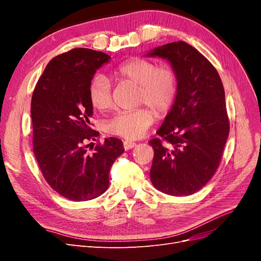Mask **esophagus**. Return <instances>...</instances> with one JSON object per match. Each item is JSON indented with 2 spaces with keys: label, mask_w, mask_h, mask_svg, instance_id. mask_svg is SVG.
Listing matches in <instances>:
<instances>
[{
  "label": "esophagus",
  "mask_w": 261,
  "mask_h": 261,
  "mask_svg": "<svg viewBox=\"0 0 261 261\" xmlns=\"http://www.w3.org/2000/svg\"><path fill=\"white\" fill-rule=\"evenodd\" d=\"M123 146L125 150H129L136 146V143H133V141H129V140H125L123 143Z\"/></svg>",
  "instance_id": "1"
}]
</instances>
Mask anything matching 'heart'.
I'll use <instances>...</instances> for the list:
<instances>
[{
	"label": "heart",
	"instance_id": "heart-1",
	"mask_svg": "<svg viewBox=\"0 0 261 261\" xmlns=\"http://www.w3.org/2000/svg\"><path fill=\"white\" fill-rule=\"evenodd\" d=\"M114 76L120 82L136 86V105H145L158 115L167 113L177 98L178 75L172 65H158L151 60L134 58L118 65ZM88 94L91 105L99 111L105 112L113 107L112 85L103 75L92 78ZM151 110L138 108L117 113L107 122L106 132L126 139L141 138L154 121Z\"/></svg>",
	"mask_w": 261,
	"mask_h": 261
}]
</instances>
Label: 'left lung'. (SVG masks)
Listing matches in <instances>:
<instances>
[{
  "label": "left lung",
  "mask_w": 261,
  "mask_h": 261,
  "mask_svg": "<svg viewBox=\"0 0 261 261\" xmlns=\"http://www.w3.org/2000/svg\"><path fill=\"white\" fill-rule=\"evenodd\" d=\"M149 57L168 59L178 75L171 111L149 141L150 178L164 194H195L215 175L230 133L222 82L216 67L184 41L158 46Z\"/></svg>",
  "instance_id": "obj_1"
}]
</instances>
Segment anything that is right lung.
Segmentation results:
<instances>
[{"mask_svg":"<svg viewBox=\"0 0 261 261\" xmlns=\"http://www.w3.org/2000/svg\"><path fill=\"white\" fill-rule=\"evenodd\" d=\"M109 55L75 48L53 58L31 98L33 145L44 179L66 199L97 198L109 187V173L124 152L122 140L110 137L90 150L87 141L99 133L91 128L93 114L89 85Z\"/></svg>","mask_w":261,"mask_h":261,"instance_id":"add662e5","label":"right lung"}]
</instances>
